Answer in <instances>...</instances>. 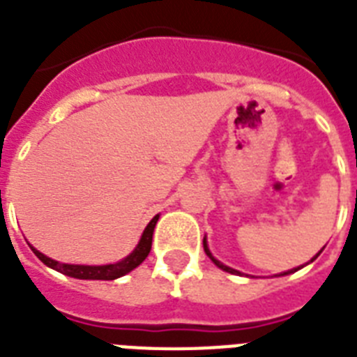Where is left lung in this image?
Here are the masks:
<instances>
[{
    "label": "left lung",
    "instance_id": "1",
    "mask_svg": "<svg viewBox=\"0 0 357 357\" xmlns=\"http://www.w3.org/2000/svg\"><path fill=\"white\" fill-rule=\"evenodd\" d=\"M203 248H205V252H206V256L211 257L212 261H214V263H215V265L220 266V268H223V271H225V272H230V274H239V272H238V271H234V268H230V266L223 265V263H220V261H218V259H215V257H214V256H212V254H211V250H208V247H206V241H205V239H203ZM299 268H301V266H298V268H294V271L283 272V274H281V275H285V274H290V272H296V271H299Z\"/></svg>",
    "mask_w": 357,
    "mask_h": 357
}]
</instances>
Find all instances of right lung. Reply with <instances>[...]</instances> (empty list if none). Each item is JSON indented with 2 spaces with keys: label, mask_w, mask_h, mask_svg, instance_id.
Listing matches in <instances>:
<instances>
[{
  "label": "right lung",
  "mask_w": 357,
  "mask_h": 357,
  "mask_svg": "<svg viewBox=\"0 0 357 357\" xmlns=\"http://www.w3.org/2000/svg\"><path fill=\"white\" fill-rule=\"evenodd\" d=\"M160 220V215H154L151 220V223L146 225L145 232H143L142 239L137 247L134 248V252L130 256H127L123 261L112 263V265H101V266H89V265H67V263H58L47 257L45 254H41L40 250L32 248V252L40 257L41 261L47 266L54 268V271L61 272L65 275H70V278H77V280H116V278H121V275L128 274L130 271H134L137 265H142L145 261V257L149 256L152 248V234H154V227Z\"/></svg>",
  "instance_id": "obj_1"
}]
</instances>
